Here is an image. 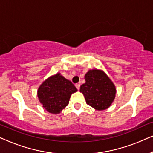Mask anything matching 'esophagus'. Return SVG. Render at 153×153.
<instances>
[{
    "instance_id": "1",
    "label": "esophagus",
    "mask_w": 153,
    "mask_h": 153,
    "mask_svg": "<svg viewBox=\"0 0 153 153\" xmlns=\"http://www.w3.org/2000/svg\"><path fill=\"white\" fill-rule=\"evenodd\" d=\"M75 86H76V88H77V90L80 89V84H79V83H76V84H75Z\"/></svg>"
}]
</instances>
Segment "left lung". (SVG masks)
<instances>
[{
    "label": "left lung",
    "instance_id": "1",
    "mask_svg": "<svg viewBox=\"0 0 153 153\" xmlns=\"http://www.w3.org/2000/svg\"><path fill=\"white\" fill-rule=\"evenodd\" d=\"M85 83L81 85L86 103L95 109H106L114 101L116 88L103 71L89 70L85 75Z\"/></svg>",
    "mask_w": 153,
    "mask_h": 153
}]
</instances>
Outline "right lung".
Masks as SVG:
<instances>
[{"label":"right lung","mask_w":153,"mask_h":153,"mask_svg":"<svg viewBox=\"0 0 153 153\" xmlns=\"http://www.w3.org/2000/svg\"><path fill=\"white\" fill-rule=\"evenodd\" d=\"M76 91V87L70 81L58 73L39 86L37 96L48 112L59 114L68 105L71 95Z\"/></svg>","instance_id":"1"}]
</instances>
